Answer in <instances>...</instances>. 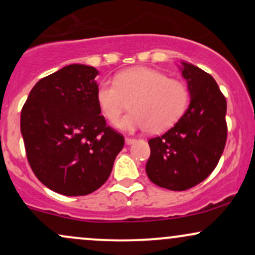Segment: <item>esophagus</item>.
<instances>
[{
    "label": "esophagus",
    "mask_w": 255,
    "mask_h": 255,
    "mask_svg": "<svg viewBox=\"0 0 255 255\" xmlns=\"http://www.w3.org/2000/svg\"><path fill=\"white\" fill-rule=\"evenodd\" d=\"M135 141H136V140L133 139V137H126V144H127V145L134 144Z\"/></svg>",
    "instance_id": "1"
}]
</instances>
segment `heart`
<instances>
[{
    "instance_id": "heart-1",
    "label": "heart",
    "mask_w": 255,
    "mask_h": 255,
    "mask_svg": "<svg viewBox=\"0 0 255 255\" xmlns=\"http://www.w3.org/2000/svg\"><path fill=\"white\" fill-rule=\"evenodd\" d=\"M102 115L111 124L121 116L127 99L130 113L118 126L127 131H164L176 125L191 102V92L184 81L169 78L165 73L147 67H135L105 79L96 93Z\"/></svg>"
}]
</instances>
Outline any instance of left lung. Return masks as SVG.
<instances>
[{"mask_svg":"<svg viewBox=\"0 0 255 255\" xmlns=\"http://www.w3.org/2000/svg\"><path fill=\"white\" fill-rule=\"evenodd\" d=\"M182 66L191 104L174 127L148 140L151 156L146 163L148 178L170 191L203 182L217 166L228 134L227 101L215 79L193 64Z\"/></svg>","mask_w":255,"mask_h":255,"instance_id":"8db88e82","label":"left lung"}]
</instances>
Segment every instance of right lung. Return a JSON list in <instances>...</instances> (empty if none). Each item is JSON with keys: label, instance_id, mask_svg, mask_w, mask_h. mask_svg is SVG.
<instances>
[{"label": "right lung", "instance_id": "obj_1", "mask_svg": "<svg viewBox=\"0 0 255 255\" xmlns=\"http://www.w3.org/2000/svg\"><path fill=\"white\" fill-rule=\"evenodd\" d=\"M98 71L69 64L34 85L20 129L38 180L51 191L79 197L97 191L113 170L125 137L101 115Z\"/></svg>", "mask_w": 255, "mask_h": 255}]
</instances>
